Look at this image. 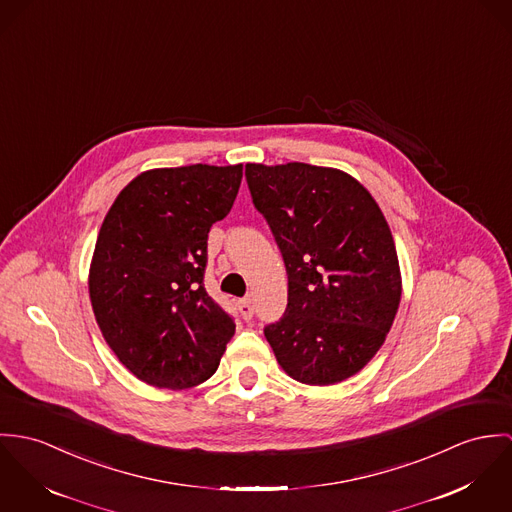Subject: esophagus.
<instances>
[{
  "label": "esophagus",
  "instance_id": "1",
  "mask_svg": "<svg viewBox=\"0 0 512 512\" xmlns=\"http://www.w3.org/2000/svg\"><path fill=\"white\" fill-rule=\"evenodd\" d=\"M237 306H239V314H241L243 320H251V318H253V304H251V298H241V300L237 302Z\"/></svg>",
  "mask_w": 512,
  "mask_h": 512
}]
</instances>
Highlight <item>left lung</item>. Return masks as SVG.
Wrapping results in <instances>:
<instances>
[{
	"mask_svg": "<svg viewBox=\"0 0 512 512\" xmlns=\"http://www.w3.org/2000/svg\"><path fill=\"white\" fill-rule=\"evenodd\" d=\"M245 176L288 275L286 312L265 338L294 381L341 383L375 357L397 316L391 228L369 190L340 169L247 163Z\"/></svg>",
	"mask_w": 512,
	"mask_h": 512,
	"instance_id": "8db88e82",
	"label": "left lung"
}]
</instances>
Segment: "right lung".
Instances as JSON below:
<instances>
[{
  "label": "right lung",
  "mask_w": 512,
  "mask_h": 512,
  "mask_svg": "<svg viewBox=\"0 0 512 512\" xmlns=\"http://www.w3.org/2000/svg\"><path fill=\"white\" fill-rule=\"evenodd\" d=\"M243 165L137 174L98 233L88 290L106 343L143 383L190 389L208 381L235 334L208 296V233L233 206Z\"/></svg>",
  "instance_id": "1"
}]
</instances>
